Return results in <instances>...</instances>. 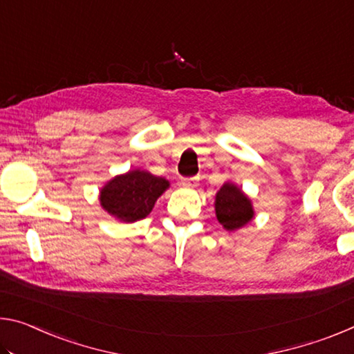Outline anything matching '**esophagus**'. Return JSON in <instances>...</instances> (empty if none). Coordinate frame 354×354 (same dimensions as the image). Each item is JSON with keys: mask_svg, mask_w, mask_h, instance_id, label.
Returning a JSON list of instances; mask_svg holds the SVG:
<instances>
[{"mask_svg": "<svg viewBox=\"0 0 354 354\" xmlns=\"http://www.w3.org/2000/svg\"><path fill=\"white\" fill-rule=\"evenodd\" d=\"M197 181H198L197 176H195V178H184L183 179V184H184V186L192 187V186H195V184H197Z\"/></svg>", "mask_w": 354, "mask_h": 354, "instance_id": "obj_1", "label": "esophagus"}]
</instances>
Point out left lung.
<instances>
[{"instance_id": "left-lung-1", "label": "left lung", "mask_w": 354, "mask_h": 354, "mask_svg": "<svg viewBox=\"0 0 354 354\" xmlns=\"http://www.w3.org/2000/svg\"><path fill=\"white\" fill-rule=\"evenodd\" d=\"M216 217L227 232H236L255 217L252 200L234 183H225L216 194Z\"/></svg>"}]
</instances>
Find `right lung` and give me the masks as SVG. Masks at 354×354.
<instances>
[{
  "label": "right lung",
  "instance_id": "obj_1",
  "mask_svg": "<svg viewBox=\"0 0 354 354\" xmlns=\"http://www.w3.org/2000/svg\"><path fill=\"white\" fill-rule=\"evenodd\" d=\"M168 187L170 183L165 178L133 168L106 181L99 192V201L102 209L116 221L133 223L153 211L157 198Z\"/></svg>",
  "mask_w": 354,
  "mask_h": 354
}]
</instances>
